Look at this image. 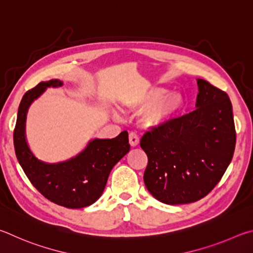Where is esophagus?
<instances>
[{
    "label": "esophagus",
    "mask_w": 253,
    "mask_h": 253,
    "mask_svg": "<svg viewBox=\"0 0 253 253\" xmlns=\"http://www.w3.org/2000/svg\"><path fill=\"white\" fill-rule=\"evenodd\" d=\"M129 142L131 144V147H136V145L139 144V136L136 135V133H134V132H131V133L129 134Z\"/></svg>",
    "instance_id": "1"
}]
</instances>
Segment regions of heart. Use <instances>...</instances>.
<instances>
[{
    "instance_id": "b5f03b06",
    "label": "heart",
    "mask_w": 253,
    "mask_h": 253,
    "mask_svg": "<svg viewBox=\"0 0 253 253\" xmlns=\"http://www.w3.org/2000/svg\"><path fill=\"white\" fill-rule=\"evenodd\" d=\"M122 104L132 110H145L140 120L141 126L149 131H158L183 110L185 100L179 92L169 93L166 87L151 86L124 97Z\"/></svg>"
}]
</instances>
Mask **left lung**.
<instances>
[{
	"mask_svg": "<svg viewBox=\"0 0 253 253\" xmlns=\"http://www.w3.org/2000/svg\"><path fill=\"white\" fill-rule=\"evenodd\" d=\"M196 110L173 119L140 141L148 156L144 184L166 205L205 198L222 178L236 147L232 104L228 94L197 79Z\"/></svg>",
	"mask_w": 253,
	"mask_h": 253,
	"instance_id": "left-lung-1",
	"label": "left lung"
}]
</instances>
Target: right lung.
Segmentation results:
<instances>
[{"label":"right lung","mask_w":253,"mask_h":253,"mask_svg":"<svg viewBox=\"0 0 253 253\" xmlns=\"http://www.w3.org/2000/svg\"><path fill=\"white\" fill-rule=\"evenodd\" d=\"M62 85L60 80H50L25 93L17 111L13 140L17 161L38 191L56 205L80 209L91 206L102 196L111 170L130 151L129 136L123 131L113 139H93L82 152L66 161L39 160L26 141V114L30 105L47 87Z\"/></svg>","instance_id":"1"}]
</instances>
